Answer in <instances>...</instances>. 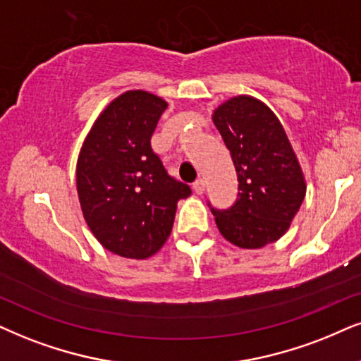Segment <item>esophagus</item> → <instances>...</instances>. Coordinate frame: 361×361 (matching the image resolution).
Masks as SVG:
<instances>
[{
	"label": "esophagus",
	"instance_id": "34e87169",
	"mask_svg": "<svg viewBox=\"0 0 361 361\" xmlns=\"http://www.w3.org/2000/svg\"><path fill=\"white\" fill-rule=\"evenodd\" d=\"M193 190L196 195H203L204 193V180L203 178H198V180L193 183Z\"/></svg>",
	"mask_w": 361,
	"mask_h": 361
}]
</instances>
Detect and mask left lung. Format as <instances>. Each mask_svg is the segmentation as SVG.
Instances as JSON below:
<instances>
[{
  "mask_svg": "<svg viewBox=\"0 0 361 361\" xmlns=\"http://www.w3.org/2000/svg\"><path fill=\"white\" fill-rule=\"evenodd\" d=\"M238 175V198L230 209H213L230 243L257 250L280 240L302 207L307 181L278 116L250 94L226 99L213 111Z\"/></svg>",
  "mask_w": 361,
  "mask_h": 361,
  "instance_id": "left-lung-1",
  "label": "left lung"
}]
</instances>
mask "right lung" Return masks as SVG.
<instances>
[{
    "label": "right lung",
    "instance_id": "obj_1",
    "mask_svg": "<svg viewBox=\"0 0 361 361\" xmlns=\"http://www.w3.org/2000/svg\"><path fill=\"white\" fill-rule=\"evenodd\" d=\"M168 103L125 91L99 113L76 163L85 221L103 248L123 258L153 257L166 243L176 204L191 190L168 175L152 135Z\"/></svg>",
    "mask_w": 361,
    "mask_h": 361
}]
</instances>
